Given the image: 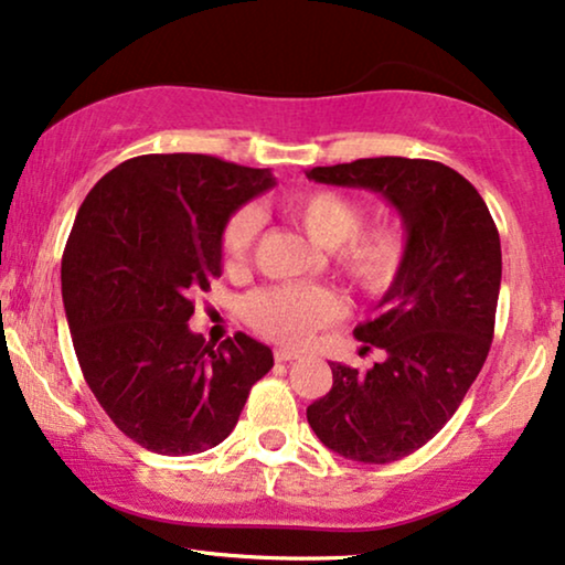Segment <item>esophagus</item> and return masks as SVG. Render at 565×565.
I'll use <instances>...</instances> for the list:
<instances>
[{
	"mask_svg": "<svg viewBox=\"0 0 565 565\" xmlns=\"http://www.w3.org/2000/svg\"><path fill=\"white\" fill-rule=\"evenodd\" d=\"M300 354L292 352V350H275V360L277 362H290V360H298Z\"/></svg>",
	"mask_w": 565,
	"mask_h": 565,
	"instance_id": "34e87169",
	"label": "esophagus"
}]
</instances>
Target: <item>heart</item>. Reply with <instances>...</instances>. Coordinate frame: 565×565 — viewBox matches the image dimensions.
<instances>
[{
	"mask_svg": "<svg viewBox=\"0 0 565 565\" xmlns=\"http://www.w3.org/2000/svg\"><path fill=\"white\" fill-rule=\"evenodd\" d=\"M280 215L303 231L316 246L329 252L334 267L354 290L367 298H383L396 288L412 257L408 234L398 226H365V211L352 198L334 190H308L285 198ZM259 218L254 211H238L221 236L223 262L242 269L257 242ZM344 313L337 290L327 285H277L246 298L244 316L254 331L273 342L298 347Z\"/></svg>",
	"mask_w": 565,
	"mask_h": 565,
	"instance_id": "b5f03b06",
	"label": "heart"
}]
</instances>
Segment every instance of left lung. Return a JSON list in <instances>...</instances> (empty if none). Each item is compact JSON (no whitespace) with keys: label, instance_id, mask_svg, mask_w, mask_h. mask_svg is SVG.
Here are the masks:
<instances>
[{"label":"left lung","instance_id":"1","mask_svg":"<svg viewBox=\"0 0 565 565\" xmlns=\"http://www.w3.org/2000/svg\"><path fill=\"white\" fill-rule=\"evenodd\" d=\"M306 177L377 192L412 242L404 277L354 329L385 360L365 373L329 362L334 385L306 408L329 450L383 466L427 445L481 373L501 285L499 231L473 184L439 161L375 157Z\"/></svg>","mask_w":565,"mask_h":565}]
</instances>
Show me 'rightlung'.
Returning a JSON list of instances; mask_svg holds the SVG:
<instances>
[{
  "label": "right lung",
  "instance_id": "obj_1",
  "mask_svg": "<svg viewBox=\"0 0 565 565\" xmlns=\"http://www.w3.org/2000/svg\"><path fill=\"white\" fill-rule=\"evenodd\" d=\"M269 169L205 153H146L99 180L76 213L61 292L76 360L122 435L159 455H195L234 431L273 350L238 331L192 334V296L221 275V236Z\"/></svg>",
  "mask_w": 565,
  "mask_h": 565
}]
</instances>
